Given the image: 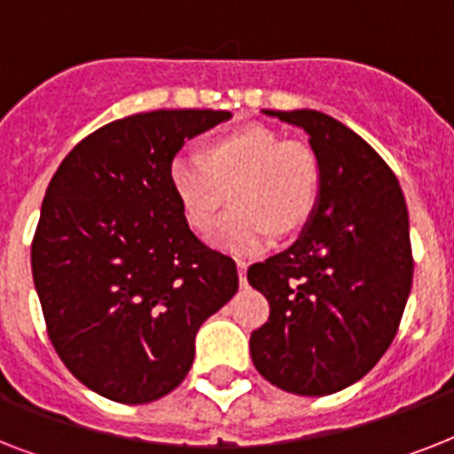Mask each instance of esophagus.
Segmentation results:
<instances>
[{
  "instance_id": "1",
  "label": "esophagus",
  "mask_w": 454,
  "mask_h": 454,
  "mask_svg": "<svg viewBox=\"0 0 454 454\" xmlns=\"http://www.w3.org/2000/svg\"><path fill=\"white\" fill-rule=\"evenodd\" d=\"M238 278H240V285L245 287L247 285V263L238 262Z\"/></svg>"
}]
</instances>
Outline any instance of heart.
Segmentation results:
<instances>
[{"label": "heart", "mask_w": 454, "mask_h": 454, "mask_svg": "<svg viewBox=\"0 0 454 454\" xmlns=\"http://www.w3.org/2000/svg\"><path fill=\"white\" fill-rule=\"evenodd\" d=\"M169 188L195 233L212 228L228 191L233 209L209 240L228 254H256L276 231L290 235L309 221L317 167L306 145L285 144L262 124H242L205 141L200 157H174Z\"/></svg>", "instance_id": "heart-1"}]
</instances>
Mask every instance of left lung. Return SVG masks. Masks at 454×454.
<instances>
[{
    "mask_svg": "<svg viewBox=\"0 0 454 454\" xmlns=\"http://www.w3.org/2000/svg\"><path fill=\"white\" fill-rule=\"evenodd\" d=\"M306 131L317 200L290 249L249 266L270 303L252 332L263 380L297 395H330L363 380L394 341L412 287L408 207L370 144L317 110H263Z\"/></svg>",
    "mask_w": 454,
    "mask_h": 454,
    "instance_id": "left-lung-1",
    "label": "left lung"
}]
</instances>
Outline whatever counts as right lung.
<instances>
[{"label": "right lung", "instance_id": "add662e5", "mask_svg": "<svg viewBox=\"0 0 454 454\" xmlns=\"http://www.w3.org/2000/svg\"><path fill=\"white\" fill-rule=\"evenodd\" d=\"M228 110H153L74 145L46 188L32 278L66 367L110 401L141 405L184 381L195 334L238 292L231 256L185 223L169 164Z\"/></svg>", "mask_w": 454, "mask_h": 454}]
</instances>
